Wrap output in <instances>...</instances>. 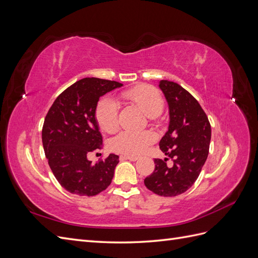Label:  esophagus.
I'll use <instances>...</instances> for the list:
<instances>
[{
  "mask_svg": "<svg viewBox=\"0 0 258 258\" xmlns=\"http://www.w3.org/2000/svg\"><path fill=\"white\" fill-rule=\"evenodd\" d=\"M120 158L128 159L130 161H137L139 159V157H137V156H131V155H121Z\"/></svg>",
  "mask_w": 258,
  "mask_h": 258,
  "instance_id": "1",
  "label": "esophagus"
}]
</instances>
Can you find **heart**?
Masks as SVG:
<instances>
[{
    "instance_id": "b5f03b06",
    "label": "heart",
    "mask_w": 258,
    "mask_h": 258,
    "mask_svg": "<svg viewBox=\"0 0 258 258\" xmlns=\"http://www.w3.org/2000/svg\"><path fill=\"white\" fill-rule=\"evenodd\" d=\"M123 98L137 105L148 117L158 116L165 105L161 93L151 86L141 85L123 92ZM96 119L99 127L107 134L118 129V105L112 98H102L96 106ZM156 136L152 131L129 132L123 131L111 141V148L115 152L127 155H140L155 142Z\"/></svg>"
}]
</instances>
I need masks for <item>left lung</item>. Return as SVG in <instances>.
Masks as SVG:
<instances>
[{
    "mask_svg": "<svg viewBox=\"0 0 258 258\" xmlns=\"http://www.w3.org/2000/svg\"><path fill=\"white\" fill-rule=\"evenodd\" d=\"M159 88L168 102L170 119L159 147L173 166H167L168 158L155 159L154 172L144 184L159 196L174 197L189 189L198 178L209 155L211 124L198 101L182 86L162 80Z\"/></svg>",
    "mask_w": 258,
    "mask_h": 258,
    "instance_id": "8db88e82",
    "label": "left lung"
}]
</instances>
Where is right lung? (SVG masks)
Returning <instances> with one entry per match:
<instances>
[{
	"label": "right lung",
	"instance_id": "1",
	"mask_svg": "<svg viewBox=\"0 0 258 258\" xmlns=\"http://www.w3.org/2000/svg\"><path fill=\"white\" fill-rule=\"evenodd\" d=\"M122 84L86 77L70 86L54 100L45 117L42 141L54 177L64 189L79 196H96L111 184L119 157L91 163L87 156L102 148L96 119L100 97Z\"/></svg>",
	"mask_w": 258,
	"mask_h": 258
}]
</instances>
